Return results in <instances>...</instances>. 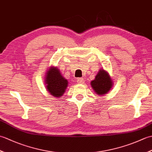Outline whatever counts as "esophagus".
Masks as SVG:
<instances>
[{
    "mask_svg": "<svg viewBox=\"0 0 152 152\" xmlns=\"http://www.w3.org/2000/svg\"><path fill=\"white\" fill-rule=\"evenodd\" d=\"M77 82H78V84H83L84 83V79L82 78H79L77 79Z\"/></svg>",
    "mask_w": 152,
    "mask_h": 152,
    "instance_id": "esophagus-1",
    "label": "esophagus"
}]
</instances>
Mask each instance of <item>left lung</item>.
<instances>
[{
  "instance_id": "1",
  "label": "left lung",
  "mask_w": 152,
  "mask_h": 152,
  "mask_svg": "<svg viewBox=\"0 0 152 152\" xmlns=\"http://www.w3.org/2000/svg\"><path fill=\"white\" fill-rule=\"evenodd\" d=\"M91 86L95 93L99 95H104L110 90L113 83L108 72L101 69L95 76V80L91 82Z\"/></svg>"
}]
</instances>
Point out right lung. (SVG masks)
I'll return each instance as SVG.
<instances>
[{"mask_svg": "<svg viewBox=\"0 0 152 152\" xmlns=\"http://www.w3.org/2000/svg\"><path fill=\"white\" fill-rule=\"evenodd\" d=\"M45 78L47 89L51 95L57 98L64 94L68 86V81L61 75L57 67H50Z\"/></svg>", "mask_w": 152, "mask_h": 152, "instance_id": "obj_1", "label": "right lung"}]
</instances>
